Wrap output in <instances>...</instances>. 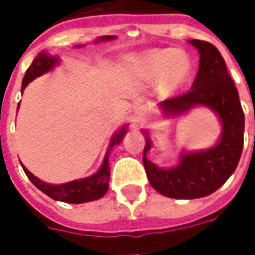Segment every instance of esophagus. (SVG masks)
<instances>
[{
  "instance_id": "1",
  "label": "esophagus",
  "mask_w": 255,
  "mask_h": 255,
  "mask_svg": "<svg viewBox=\"0 0 255 255\" xmlns=\"http://www.w3.org/2000/svg\"><path fill=\"white\" fill-rule=\"evenodd\" d=\"M147 109L144 108V106H139V108H136V111H134V116H136V119L137 121H143V119H146L147 118Z\"/></svg>"
}]
</instances>
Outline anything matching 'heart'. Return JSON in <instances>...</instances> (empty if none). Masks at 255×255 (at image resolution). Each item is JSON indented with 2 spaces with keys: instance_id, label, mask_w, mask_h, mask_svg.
I'll return each mask as SVG.
<instances>
[{
  "instance_id": "heart-1",
  "label": "heart",
  "mask_w": 255,
  "mask_h": 255,
  "mask_svg": "<svg viewBox=\"0 0 255 255\" xmlns=\"http://www.w3.org/2000/svg\"><path fill=\"white\" fill-rule=\"evenodd\" d=\"M130 62L143 78L159 79V88L166 93L180 89L191 74V59L183 51L152 49L130 58Z\"/></svg>"
}]
</instances>
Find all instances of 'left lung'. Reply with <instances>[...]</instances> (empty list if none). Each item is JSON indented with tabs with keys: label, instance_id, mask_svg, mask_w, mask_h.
<instances>
[{
	"label": "left lung",
	"instance_id": "obj_1",
	"mask_svg": "<svg viewBox=\"0 0 255 255\" xmlns=\"http://www.w3.org/2000/svg\"><path fill=\"white\" fill-rule=\"evenodd\" d=\"M200 55L199 72L187 93L159 103L166 118H177L194 108H209L221 123L217 143L203 150H183L173 167H159L147 159L152 149L149 132L143 150V164L153 189L171 199H200L221 187L234 173L244 143V112L239 92L219 49L206 41H189Z\"/></svg>",
	"mask_w": 255,
	"mask_h": 255
}]
</instances>
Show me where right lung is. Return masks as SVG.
Instances as JSON below:
<instances>
[{
    "label": "right lung",
    "instance_id": "right-lung-1",
    "mask_svg": "<svg viewBox=\"0 0 255 255\" xmlns=\"http://www.w3.org/2000/svg\"><path fill=\"white\" fill-rule=\"evenodd\" d=\"M115 38L116 36H113V35H105V36H99L95 42L112 41ZM78 46H82V45H78ZM58 64H59V58L58 56H52L46 51L39 52V54L36 55V58L32 61L31 66L25 72L21 91L24 92V89L28 86L29 82H32L35 78L52 71ZM18 108H19V105H18ZM126 133H128V125H125L122 129H119L118 132L113 134L112 139H111V143L108 146V152L105 154V159H103L99 170L95 171L92 176H89V177L68 181V183H62V184H51V183H45V181L39 180L36 176H34L31 171L25 167L24 164H22V169H24L25 174L28 176V179L34 183L35 187H38L42 193H45L46 196H49L54 200L72 203V204H81V203L98 200V199L103 197L106 194L108 189H109V179H111L109 153H111V150L115 146H118L119 143L122 142Z\"/></svg>",
    "mask_w": 255,
    "mask_h": 255
}]
</instances>
